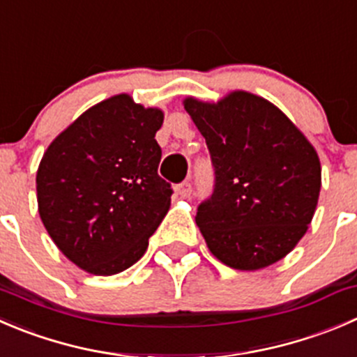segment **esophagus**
Wrapping results in <instances>:
<instances>
[{"label": "esophagus", "mask_w": 357, "mask_h": 357, "mask_svg": "<svg viewBox=\"0 0 357 357\" xmlns=\"http://www.w3.org/2000/svg\"><path fill=\"white\" fill-rule=\"evenodd\" d=\"M178 195L181 197V199H188L190 193H192V185H190V181H183L178 185Z\"/></svg>", "instance_id": "esophagus-1"}]
</instances>
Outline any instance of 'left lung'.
Here are the masks:
<instances>
[{
    "mask_svg": "<svg viewBox=\"0 0 357 357\" xmlns=\"http://www.w3.org/2000/svg\"><path fill=\"white\" fill-rule=\"evenodd\" d=\"M206 137L213 193L195 221L218 259L258 271L284 258L305 235L321 190V164L291 120L258 96L231 92L218 105L186 99Z\"/></svg>",
    "mask_w": 357,
    "mask_h": 357,
    "instance_id": "1",
    "label": "left lung"
}]
</instances>
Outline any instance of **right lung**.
Here are the masks:
<instances>
[{
    "instance_id": "1",
    "label": "right lung",
    "mask_w": 357,
    "mask_h": 357,
    "mask_svg": "<svg viewBox=\"0 0 357 357\" xmlns=\"http://www.w3.org/2000/svg\"><path fill=\"white\" fill-rule=\"evenodd\" d=\"M164 113L115 96L86 109L45 151L36 174L45 228L73 263L96 275L132 266L169 211L155 134Z\"/></svg>"
}]
</instances>
